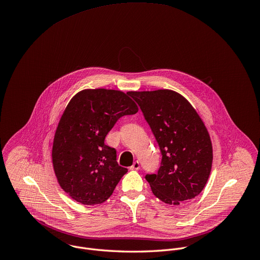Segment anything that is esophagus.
<instances>
[{"label":"esophagus","mask_w":260,"mask_h":260,"mask_svg":"<svg viewBox=\"0 0 260 260\" xmlns=\"http://www.w3.org/2000/svg\"><path fill=\"white\" fill-rule=\"evenodd\" d=\"M131 170H139L140 169V162L139 161H135L134 164L129 167Z\"/></svg>","instance_id":"1"}]
</instances>
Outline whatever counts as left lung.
Masks as SVG:
<instances>
[{
	"label": "left lung",
	"mask_w": 260,
	"mask_h": 260,
	"mask_svg": "<svg viewBox=\"0 0 260 260\" xmlns=\"http://www.w3.org/2000/svg\"><path fill=\"white\" fill-rule=\"evenodd\" d=\"M139 104L159 145L158 172L147 175L153 194L169 205L198 196L212 166L208 131L190 102L171 90L129 92Z\"/></svg>",
	"instance_id": "left-lung-1"
}]
</instances>
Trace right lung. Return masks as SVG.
<instances>
[{
	"label": "right lung",
	"mask_w": 260,
	"mask_h": 260,
	"mask_svg": "<svg viewBox=\"0 0 260 260\" xmlns=\"http://www.w3.org/2000/svg\"><path fill=\"white\" fill-rule=\"evenodd\" d=\"M128 93L82 90L69 101L59 120L52 148L53 167L60 187L76 202H105L127 172L118 165L116 150L104 141L120 117L138 112Z\"/></svg>",
	"instance_id": "right-lung-1"
}]
</instances>
